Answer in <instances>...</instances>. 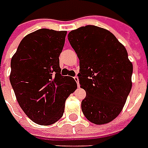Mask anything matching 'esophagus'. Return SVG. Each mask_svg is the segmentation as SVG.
Returning <instances> with one entry per match:
<instances>
[{
  "label": "esophagus",
  "instance_id": "1",
  "mask_svg": "<svg viewBox=\"0 0 148 148\" xmlns=\"http://www.w3.org/2000/svg\"><path fill=\"white\" fill-rule=\"evenodd\" d=\"M74 79H75V80H76V82L77 83V86H78V87H79V78H78V77H77V76H75V77H74Z\"/></svg>",
  "mask_w": 148,
  "mask_h": 148
}]
</instances>
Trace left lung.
<instances>
[{
	"mask_svg": "<svg viewBox=\"0 0 148 148\" xmlns=\"http://www.w3.org/2000/svg\"><path fill=\"white\" fill-rule=\"evenodd\" d=\"M68 39L79 60L78 76L86 92L84 115L98 125L112 121L132 86L133 65L125 47L108 30L94 25L72 30Z\"/></svg>",
	"mask_w": 148,
	"mask_h": 148,
	"instance_id": "8db88e82",
	"label": "left lung"
}]
</instances>
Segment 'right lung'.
<instances>
[{
  "label": "right lung",
  "mask_w": 148,
  "mask_h": 148,
  "mask_svg": "<svg viewBox=\"0 0 148 148\" xmlns=\"http://www.w3.org/2000/svg\"><path fill=\"white\" fill-rule=\"evenodd\" d=\"M66 31L42 29L25 36L11 60L9 76L16 98L32 121L51 125L62 117L67 98L77 84L60 75L59 56Z\"/></svg>",
  "instance_id": "right-lung-1"
}]
</instances>
